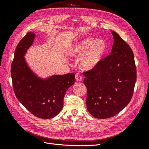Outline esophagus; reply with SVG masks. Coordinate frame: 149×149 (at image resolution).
<instances>
[{
	"label": "esophagus",
	"instance_id": "34e87169",
	"mask_svg": "<svg viewBox=\"0 0 149 149\" xmlns=\"http://www.w3.org/2000/svg\"><path fill=\"white\" fill-rule=\"evenodd\" d=\"M75 76H76V81H82L83 77H82V76L79 73H76Z\"/></svg>",
	"mask_w": 149,
	"mask_h": 149
}]
</instances>
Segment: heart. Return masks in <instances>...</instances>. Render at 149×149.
<instances>
[{"label":"heart","instance_id":"b5f03b06","mask_svg":"<svg viewBox=\"0 0 149 149\" xmlns=\"http://www.w3.org/2000/svg\"><path fill=\"white\" fill-rule=\"evenodd\" d=\"M106 50V45L103 40L87 38L76 44L70 53L74 56H81L79 61L81 68L91 70L100 63Z\"/></svg>","mask_w":149,"mask_h":149}]
</instances>
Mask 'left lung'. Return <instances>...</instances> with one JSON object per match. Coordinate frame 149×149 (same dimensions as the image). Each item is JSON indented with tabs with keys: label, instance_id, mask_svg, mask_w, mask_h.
Listing matches in <instances>:
<instances>
[{
	"label": "left lung",
	"instance_id": "obj_1",
	"mask_svg": "<svg viewBox=\"0 0 149 149\" xmlns=\"http://www.w3.org/2000/svg\"><path fill=\"white\" fill-rule=\"evenodd\" d=\"M111 31L114 44L110 55L93 69L83 72L87 109L101 119L116 116L128 104L137 79L132 49L118 33Z\"/></svg>",
	"mask_w": 149,
	"mask_h": 149
}]
</instances>
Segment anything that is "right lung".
Listing matches in <instances>:
<instances>
[{
	"mask_svg": "<svg viewBox=\"0 0 149 149\" xmlns=\"http://www.w3.org/2000/svg\"><path fill=\"white\" fill-rule=\"evenodd\" d=\"M35 37L33 32H28L16 47L11 66L13 89L18 100L33 115L50 119L61 111L65 93L74 84L75 74L53 75L46 79L37 77L24 57Z\"/></svg>",
	"mask_w": 149,
	"mask_h": 149,
	"instance_id": "add662e5",
	"label": "right lung"
}]
</instances>
